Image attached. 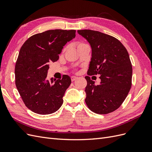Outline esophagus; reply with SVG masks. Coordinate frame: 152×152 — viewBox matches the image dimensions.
<instances>
[{
    "instance_id": "esophagus-1",
    "label": "esophagus",
    "mask_w": 152,
    "mask_h": 152,
    "mask_svg": "<svg viewBox=\"0 0 152 152\" xmlns=\"http://www.w3.org/2000/svg\"><path fill=\"white\" fill-rule=\"evenodd\" d=\"M77 79V77H75V76H72V77H71V80H72V82H73V81H74V80H75Z\"/></svg>"
}]
</instances>
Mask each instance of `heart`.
Wrapping results in <instances>:
<instances>
[{
    "label": "heart",
    "mask_w": 152,
    "mask_h": 152,
    "mask_svg": "<svg viewBox=\"0 0 152 152\" xmlns=\"http://www.w3.org/2000/svg\"><path fill=\"white\" fill-rule=\"evenodd\" d=\"M84 44H83V43H79L78 44V45H77V48L78 47H79V46H80V45H84ZM66 50V48H64L63 49V52H64L65 51V50Z\"/></svg>",
    "instance_id": "heart-1"
}]
</instances>
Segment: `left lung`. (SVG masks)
Instances as JSON below:
<instances>
[{
    "label": "left lung",
    "instance_id": "obj_1",
    "mask_svg": "<svg viewBox=\"0 0 152 152\" xmlns=\"http://www.w3.org/2000/svg\"><path fill=\"white\" fill-rule=\"evenodd\" d=\"M78 34L90 44L92 58L87 75H100L98 85L86 76L85 102L96 113L107 114L121 107L132 85V68L129 55L116 38L98 31L81 30Z\"/></svg>",
    "mask_w": 152,
    "mask_h": 152
}]
</instances>
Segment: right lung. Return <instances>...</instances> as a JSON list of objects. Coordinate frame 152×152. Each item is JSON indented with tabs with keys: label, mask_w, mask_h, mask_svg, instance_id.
<instances>
[{
	"label": "right lung",
	"mask_w": 152,
	"mask_h": 152,
	"mask_svg": "<svg viewBox=\"0 0 152 152\" xmlns=\"http://www.w3.org/2000/svg\"><path fill=\"white\" fill-rule=\"evenodd\" d=\"M75 30H50L31 36L23 44L15 65V84L26 107L47 115L61 107L70 77L49 80V64L58 60L63 46L75 37Z\"/></svg>",
	"instance_id": "add662e5"
}]
</instances>
